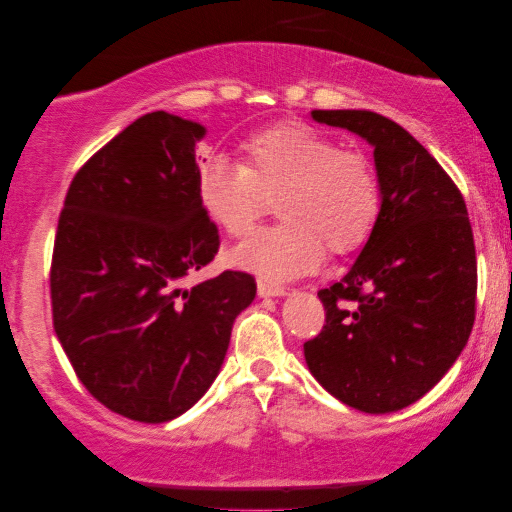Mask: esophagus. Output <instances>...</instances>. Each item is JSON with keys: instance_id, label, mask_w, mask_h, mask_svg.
<instances>
[{"instance_id": "obj_1", "label": "esophagus", "mask_w": 512, "mask_h": 512, "mask_svg": "<svg viewBox=\"0 0 512 512\" xmlns=\"http://www.w3.org/2000/svg\"><path fill=\"white\" fill-rule=\"evenodd\" d=\"M258 296L261 298H282V296H286V289L284 286H279V284H270V282H258Z\"/></svg>"}]
</instances>
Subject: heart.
Returning a JSON list of instances; mask_svg holds the SVG:
<instances>
[{"mask_svg":"<svg viewBox=\"0 0 512 512\" xmlns=\"http://www.w3.org/2000/svg\"><path fill=\"white\" fill-rule=\"evenodd\" d=\"M244 165L207 158L198 198L228 235H247L270 200L284 223L258 230L233 249V263L270 284L310 275L326 244L347 254L366 242L380 214V179L361 151L340 149L307 123H282L244 142Z\"/></svg>","mask_w":512,"mask_h":512,"instance_id":"b5f03b06","label":"heart"}]
</instances>
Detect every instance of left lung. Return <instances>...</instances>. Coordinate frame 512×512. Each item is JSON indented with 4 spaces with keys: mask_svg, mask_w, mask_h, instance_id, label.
Instances as JSON below:
<instances>
[{
    "mask_svg": "<svg viewBox=\"0 0 512 512\" xmlns=\"http://www.w3.org/2000/svg\"><path fill=\"white\" fill-rule=\"evenodd\" d=\"M373 146L380 214L347 275L319 291L326 324L310 373L349 408H408L443 380L475 319L473 230L459 188L401 125L366 109H314Z\"/></svg>",
    "mask_w": 512,
    "mask_h": 512,
    "instance_id": "1",
    "label": "left lung"
}]
</instances>
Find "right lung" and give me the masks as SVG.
Returning a JSON list of instances; mask_svg holds the SVG:
<instances>
[{"label": "right lung", "instance_id": "1", "mask_svg": "<svg viewBox=\"0 0 512 512\" xmlns=\"http://www.w3.org/2000/svg\"><path fill=\"white\" fill-rule=\"evenodd\" d=\"M200 123L151 111L69 184L51 263L53 328L104 408L144 424L184 415L219 375L247 272L184 289L212 263L219 230L198 198Z\"/></svg>", "mask_w": 512, "mask_h": 512}]
</instances>
